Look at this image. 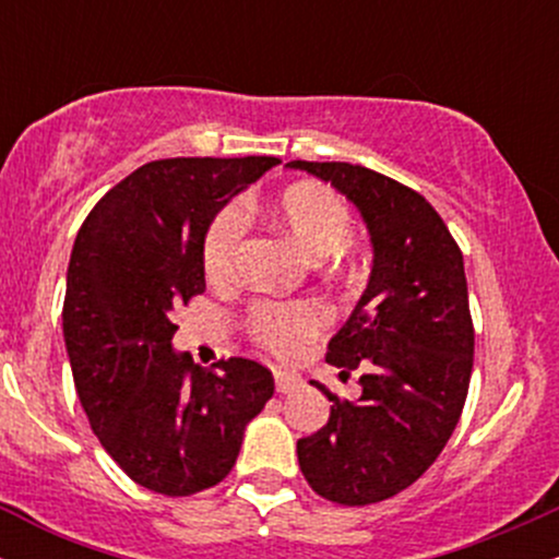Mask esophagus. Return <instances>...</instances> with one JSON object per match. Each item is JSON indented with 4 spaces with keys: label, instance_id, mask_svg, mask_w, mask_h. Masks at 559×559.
Instances as JSON below:
<instances>
[{
    "label": "esophagus",
    "instance_id": "34e87169",
    "mask_svg": "<svg viewBox=\"0 0 559 559\" xmlns=\"http://www.w3.org/2000/svg\"><path fill=\"white\" fill-rule=\"evenodd\" d=\"M273 378H275V391H278V394H288V391L299 389V383H301L299 376L286 373V370H275Z\"/></svg>",
    "mask_w": 559,
    "mask_h": 559
}]
</instances>
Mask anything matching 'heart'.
<instances>
[{"label":"heart","mask_w":559,"mask_h":559,"mask_svg":"<svg viewBox=\"0 0 559 559\" xmlns=\"http://www.w3.org/2000/svg\"><path fill=\"white\" fill-rule=\"evenodd\" d=\"M267 223L278 230L288 243L310 258H325L338 252L349 239L352 215L346 204L320 183H294L281 191L265 207ZM241 243V221L234 210H223L210 223L204 236V273L215 284L228 281L236 271V254ZM249 333L254 342L275 352L294 355L301 344L310 342L323 329L325 312L316 301H258L249 310Z\"/></svg>","instance_id":"heart-1"}]
</instances>
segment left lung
Masks as SVG:
<instances>
[{
  "instance_id": "obj_1",
  "label": "left lung",
  "mask_w": 559,
  "mask_h": 559,
  "mask_svg": "<svg viewBox=\"0 0 559 559\" xmlns=\"http://www.w3.org/2000/svg\"><path fill=\"white\" fill-rule=\"evenodd\" d=\"M360 210L373 243L368 286L329 342V360L362 370L360 400L329 396V423L297 441L320 497L373 504L415 484L457 426L473 370L463 252L418 191L349 163L292 159Z\"/></svg>"
}]
</instances>
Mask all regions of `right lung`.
Segmentation results:
<instances>
[{
	"mask_svg": "<svg viewBox=\"0 0 559 559\" xmlns=\"http://www.w3.org/2000/svg\"><path fill=\"white\" fill-rule=\"evenodd\" d=\"M278 157L141 165L96 202L68 265L62 333L75 391L107 454L144 489L189 497L236 465L273 396L265 365H194L173 349V310L204 292V236Z\"/></svg>",
	"mask_w": 559,
	"mask_h": 559,
	"instance_id": "add662e5",
	"label": "right lung"
}]
</instances>
